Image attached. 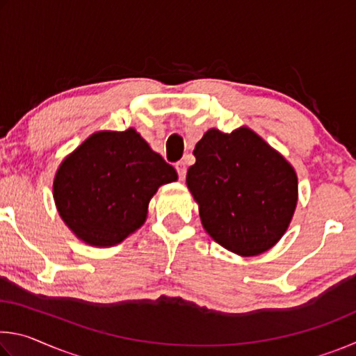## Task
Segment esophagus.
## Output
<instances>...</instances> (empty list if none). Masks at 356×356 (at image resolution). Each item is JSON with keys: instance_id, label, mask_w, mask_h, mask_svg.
I'll return each instance as SVG.
<instances>
[{"instance_id": "esophagus-1", "label": "esophagus", "mask_w": 356, "mask_h": 356, "mask_svg": "<svg viewBox=\"0 0 356 356\" xmlns=\"http://www.w3.org/2000/svg\"><path fill=\"white\" fill-rule=\"evenodd\" d=\"M176 170H177V174H179V179L184 180L185 176H186V163H185V161H177Z\"/></svg>"}]
</instances>
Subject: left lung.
<instances>
[{
	"instance_id": "obj_1",
	"label": "left lung",
	"mask_w": 356,
	"mask_h": 356,
	"mask_svg": "<svg viewBox=\"0 0 356 356\" xmlns=\"http://www.w3.org/2000/svg\"><path fill=\"white\" fill-rule=\"evenodd\" d=\"M193 154L186 186L209 236L245 257L273 248L297 207L293 166L248 127L231 134L210 129Z\"/></svg>"
}]
</instances>
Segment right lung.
<instances>
[{
	"mask_svg": "<svg viewBox=\"0 0 356 356\" xmlns=\"http://www.w3.org/2000/svg\"><path fill=\"white\" fill-rule=\"evenodd\" d=\"M176 180V170L135 129L102 130L61 161L53 197L76 238L106 248L138 231L156 190Z\"/></svg>",
	"mask_w": 356,
	"mask_h": 356,
	"instance_id": "right-lung-1",
	"label": "right lung"
}]
</instances>
